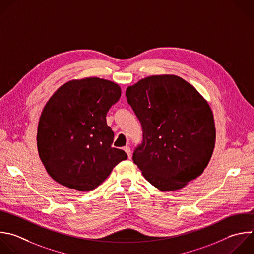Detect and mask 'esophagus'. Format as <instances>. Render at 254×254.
<instances>
[{
  "mask_svg": "<svg viewBox=\"0 0 254 254\" xmlns=\"http://www.w3.org/2000/svg\"><path fill=\"white\" fill-rule=\"evenodd\" d=\"M124 150L127 152V156H128V158H130V157H131L130 147H129V146H125V147H124Z\"/></svg>",
  "mask_w": 254,
  "mask_h": 254,
  "instance_id": "esophagus-1",
  "label": "esophagus"
}]
</instances>
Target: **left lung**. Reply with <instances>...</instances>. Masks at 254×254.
Masks as SVG:
<instances>
[{
    "mask_svg": "<svg viewBox=\"0 0 254 254\" xmlns=\"http://www.w3.org/2000/svg\"><path fill=\"white\" fill-rule=\"evenodd\" d=\"M142 127L132 155L144 179L161 191L177 190L199 177L215 144V125L206 100L175 74L150 75L126 91Z\"/></svg>",
    "mask_w": 254,
    "mask_h": 254,
    "instance_id": "8db88e82",
    "label": "left lung"
}]
</instances>
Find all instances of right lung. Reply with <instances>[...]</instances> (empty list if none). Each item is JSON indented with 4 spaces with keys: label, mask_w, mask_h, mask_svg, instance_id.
<instances>
[{
    "label": "right lung",
    "mask_w": 254,
    "mask_h": 254,
    "mask_svg": "<svg viewBox=\"0 0 254 254\" xmlns=\"http://www.w3.org/2000/svg\"><path fill=\"white\" fill-rule=\"evenodd\" d=\"M118 83L100 77L72 79L60 87L40 117L37 145L50 177L79 191L98 188L127 158L113 147L107 113L121 98Z\"/></svg>",
    "instance_id": "1"
}]
</instances>
